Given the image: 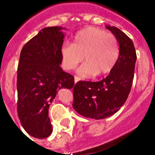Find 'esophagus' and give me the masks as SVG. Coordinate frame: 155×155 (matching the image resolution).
Segmentation results:
<instances>
[{
    "mask_svg": "<svg viewBox=\"0 0 155 155\" xmlns=\"http://www.w3.org/2000/svg\"><path fill=\"white\" fill-rule=\"evenodd\" d=\"M79 81H80V78L78 77V76H76V75H74V82L76 83V82H78Z\"/></svg>",
    "mask_w": 155,
    "mask_h": 155,
    "instance_id": "1",
    "label": "esophagus"
}]
</instances>
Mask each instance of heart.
<instances>
[{"label":"heart","mask_w":155,"mask_h":155,"mask_svg":"<svg viewBox=\"0 0 155 155\" xmlns=\"http://www.w3.org/2000/svg\"><path fill=\"white\" fill-rule=\"evenodd\" d=\"M119 55L116 37L96 27L81 30L74 36L73 44L64 43L61 48L62 64L67 71L74 70L84 59L85 62L78 70V74L83 77L110 73L115 66Z\"/></svg>","instance_id":"b5f03b06"}]
</instances>
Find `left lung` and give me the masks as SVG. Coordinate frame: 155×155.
I'll list each match as a JSON object with an SVG mask.
<instances>
[{
    "instance_id": "1",
    "label": "left lung",
    "mask_w": 155,
    "mask_h": 155,
    "mask_svg": "<svg viewBox=\"0 0 155 155\" xmlns=\"http://www.w3.org/2000/svg\"><path fill=\"white\" fill-rule=\"evenodd\" d=\"M120 45V55L110 74L101 81H78L73 86V108L81 115L101 120L116 113L129 96L136 52L133 41L115 26L107 25Z\"/></svg>"
}]
</instances>
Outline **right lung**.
Segmentation results:
<instances>
[{
  "instance_id": "right-lung-1",
  "label": "right lung",
  "mask_w": 155,
  "mask_h": 155,
  "mask_svg": "<svg viewBox=\"0 0 155 155\" xmlns=\"http://www.w3.org/2000/svg\"><path fill=\"white\" fill-rule=\"evenodd\" d=\"M62 27L51 26L40 31L25 43L17 69V113L24 130L37 139L52 133L48 117L50 104L61 88L71 89L72 74L62 71Z\"/></svg>"
}]
</instances>
